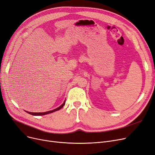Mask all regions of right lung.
<instances>
[{"label":"right lung","mask_w":155,"mask_h":155,"mask_svg":"<svg viewBox=\"0 0 155 155\" xmlns=\"http://www.w3.org/2000/svg\"><path fill=\"white\" fill-rule=\"evenodd\" d=\"M65 101H64V102L63 103V104L59 107H58L54 110H50V111H48V112H41V113H34V112H27V111H25L26 112L28 113L29 114H31V115H46V114H50V113H52V112H54L55 111H57V110H60L61 108H62L64 105H65Z\"/></svg>","instance_id":"1"}]
</instances>
